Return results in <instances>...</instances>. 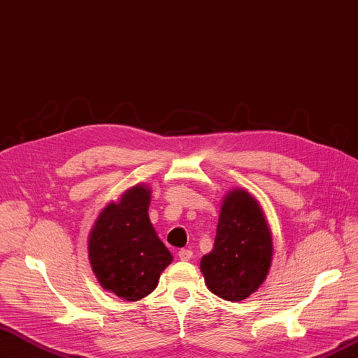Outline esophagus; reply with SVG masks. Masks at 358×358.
<instances>
[{
  "mask_svg": "<svg viewBox=\"0 0 358 358\" xmlns=\"http://www.w3.org/2000/svg\"><path fill=\"white\" fill-rule=\"evenodd\" d=\"M192 255H194V252H192L190 250H180V251H178V259L182 260V262L190 260Z\"/></svg>",
  "mask_w": 358,
  "mask_h": 358,
  "instance_id": "34e87169",
  "label": "esophagus"
}]
</instances>
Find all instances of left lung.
Masks as SVG:
<instances>
[{"instance_id":"obj_1","label":"left lung","mask_w":358,"mask_h":358,"mask_svg":"<svg viewBox=\"0 0 358 358\" xmlns=\"http://www.w3.org/2000/svg\"><path fill=\"white\" fill-rule=\"evenodd\" d=\"M272 260V237L263 210L248 192L234 189L219 215L213 250L201 259L210 292L242 301L259 289Z\"/></svg>"}]
</instances>
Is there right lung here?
I'll use <instances>...</instances> for the list:
<instances>
[{
    "label": "right lung",
    "instance_id": "right-lung-1",
    "mask_svg": "<svg viewBox=\"0 0 358 358\" xmlns=\"http://www.w3.org/2000/svg\"><path fill=\"white\" fill-rule=\"evenodd\" d=\"M151 190L134 186L99 213L89 236V260L101 286L125 301L151 293L172 255L148 216Z\"/></svg>",
    "mask_w": 358,
    "mask_h": 358
}]
</instances>
